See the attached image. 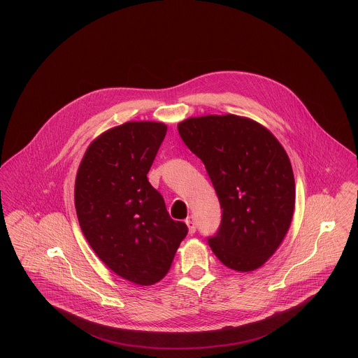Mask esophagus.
I'll list each match as a JSON object with an SVG mask.
<instances>
[{
    "mask_svg": "<svg viewBox=\"0 0 358 358\" xmlns=\"http://www.w3.org/2000/svg\"><path fill=\"white\" fill-rule=\"evenodd\" d=\"M186 224H187V227H189V233L193 234V233L196 231V219H194V216H189V217L186 219Z\"/></svg>",
    "mask_w": 358,
    "mask_h": 358,
    "instance_id": "1",
    "label": "esophagus"
}]
</instances>
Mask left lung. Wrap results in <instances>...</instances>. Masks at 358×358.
I'll use <instances>...</instances> for the list:
<instances>
[{
    "mask_svg": "<svg viewBox=\"0 0 358 358\" xmlns=\"http://www.w3.org/2000/svg\"><path fill=\"white\" fill-rule=\"evenodd\" d=\"M185 145L204 162L222 222L208 244L236 271H254L281 245L295 210L288 154L262 124L234 114L190 117L178 124Z\"/></svg>",
    "mask_w": 358,
    "mask_h": 358,
    "instance_id": "left-lung-1",
    "label": "left lung"
}]
</instances>
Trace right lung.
<instances>
[{
  "label": "right lung",
  "instance_id": "1",
  "mask_svg": "<svg viewBox=\"0 0 358 358\" xmlns=\"http://www.w3.org/2000/svg\"><path fill=\"white\" fill-rule=\"evenodd\" d=\"M165 134L157 121L110 128L88 146L76 176L74 204L87 241L110 270L138 285L166 275L187 234L148 180Z\"/></svg>",
  "mask_w": 358,
  "mask_h": 358
}]
</instances>
